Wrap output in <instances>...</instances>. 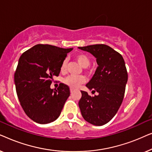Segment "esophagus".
Instances as JSON below:
<instances>
[{"label":"esophagus","mask_w":152,"mask_h":152,"mask_svg":"<svg viewBox=\"0 0 152 152\" xmlns=\"http://www.w3.org/2000/svg\"><path fill=\"white\" fill-rule=\"evenodd\" d=\"M70 93H72L73 92V91H74V89H73V88H70Z\"/></svg>","instance_id":"1"}]
</instances>
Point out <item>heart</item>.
I'll use <instances>...</instances> for the list:
<instances>
[{
  "label": "heart",
  "instance_id": "obj_1",
  "mask_svg": "<svg viewBox=\"0 0 152 152\" xmlns=\"http://www.w3.org/2000/svg\"><path fill=\"white\" fill-rule=\"evenodd\" d=\"M75 59L77 63L83 68H87L90 65L91 59L88 55L84 53L77 54L75 56ZM67 66V59H64L60 66V71L61 73H65ZM86 82V77L84 76L69 75L63 80L64 84L70 86V88H76Z\"/></svg>",
  "mask_w": 152,
  "mask_h": 152
}]
</instances>
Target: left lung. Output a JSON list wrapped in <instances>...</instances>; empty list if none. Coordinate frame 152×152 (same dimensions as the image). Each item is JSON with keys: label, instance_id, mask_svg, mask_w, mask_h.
I'll list each match as a JSON object with an SVG mask.
<instances>
[{"label": "left lung", "instance_id": "left-lung-1", "mask_svg": "<svg viewBox=\"0 0 152 152\" xmlns=\"http://www.w3.org/2000/svg\"><path fill=\"white\" fill-rule=\"evenodd\" d=\"M78 48L94 56L98 65L86 85L98 95L91 96L86 91H81V113L90 124L102 126L115 116L123 100L128 80L125 63L122 56L109 45L96 44Z\"/></svg>", "mask_w": 152, "mask_h": 152}]
</instances>
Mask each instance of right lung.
Returning a JSON list of instances; mask_svg holds the SVG:
<instances>
[{
  "instance_id": "1",
  "label": "right lung",
  "mask_w": 152,
  "mask_h": 152,
  "mask_svg": "<svg viewBox=\"0 0 152 152\" xmlns=\"http://www.w3.org/2000/svg\"><path fill=\"white\" fill-rule=\"evenodd\" d=\"M72 48L38 44L22 54L14 74L18 98L26 115L39 124L59 118L70 96L67 85L52 89L53 77L59 75L61 62Z\"/></svg>"
}]
</instances>
